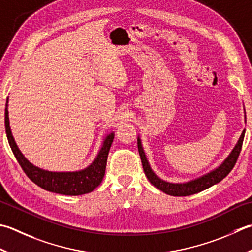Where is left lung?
<instances>
[{
  "label": "left lung",
  "mask_w": 252,
  "mask_h": 252,
  "mask_svg": "<svg viewBox=\"0 0 252 252\" xmlns=\"http://www.w3.org/2000/svg\"><path fill=\"white\" fill-rule=\"evenodd\" d=\"M245 132L246 130H244L243 133H241L237 144H236V146L234 147V150L231 151L227 158L221 162L218 168L208 172V174L200 177V178H196L194 180H191L188 182H184V184H172V182H167L165 180L160 179L159 177L152 170L151 166L149 164V160L146 158L144 150H143L140 137H137V149H139V153L141 156L143 169H144L147 179L150 180V182L153 186L156 187V188L159 189L160 191L165 192L166 194L174 195V196H187V195L199 193V192L208 189L210 187L214 186L216 184H219L220 181L223 180L225 177L229 174L231 169L234 168L236 161L238 159V156L241 151V146H243Z\"/></svg>",
  "instance_id": "1"
}]
</instances>
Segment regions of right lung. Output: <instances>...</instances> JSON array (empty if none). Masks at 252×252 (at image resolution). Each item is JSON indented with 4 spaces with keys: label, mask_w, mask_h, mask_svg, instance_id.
I'll return each instance as SVG.
<instances>
[{
    "label": "right lung",
    "mask_w": 252,
    "mask_h": 252,
    "mask_svg": "<svg viewBox=\"0 0 252 252\" xmlns=\"http://www.w3.org/2000/svg\"><path fill=\"white\" fill-rule=\"evenodd\" d=\"M7 102L8 100H6V108H5V131H6L9 146H11L13 154L16 157L22 169L33 184L47 191L65 195H81L90 193L100 185L103 176H105L108 153H109L113 137H115V133L112 132L105 137L97 157L87 168L80 171L68 172L43 170L33 166L32 162L25 158V156L15 143L11 127H9Z\"/></svg>",
    "instance_id": "1"
}]
</instances>
